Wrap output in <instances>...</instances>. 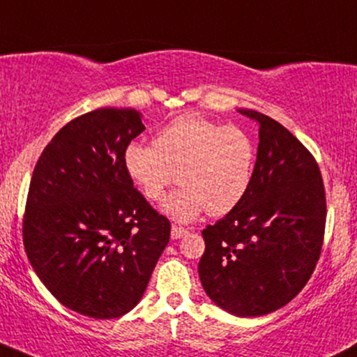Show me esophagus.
<instances>
[{
    "mask_svg": "<svg viewBox=\"0 0 357 357\" xmlns=\"http://www.w3.org/2000/svg\"><path fill=\"white\" fill-rule=\"evenodd\" d=\"M188 233V230L187 228H183V227H177V225H174L172 227V231H170V236L174 240H178V238H182L183 235H187Z\"/></svg>",
    "mask_w": 357,
    "mask_h": 357,
    "instance_id": "esophagus-1",
    "label": "esophagus"
}]
</instances>
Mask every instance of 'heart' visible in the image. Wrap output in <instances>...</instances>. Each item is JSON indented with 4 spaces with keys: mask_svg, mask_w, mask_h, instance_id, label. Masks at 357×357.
<instances>
[{
    "mask_svg": "<svg viewBox=\"0 0 357 357\" xmlns=\"http://www.w3.org/2000/svg\"><path fill=\"white\" fill-rule=\"evenodd\" d=\"M122 165L130 182L153 202L164 197L175 178L174 170H178L182 187L162 205L170 218L192 222L206 210L222 217L235 210L250 190L255 144L240 127L187 112L158 130L153 145H126Z\"/></svg>",
    "mask_w": 357,
    "mask_h": 357,
    "instance_id": "b5f03b06",
    "label": "heart"
}]
</instances>
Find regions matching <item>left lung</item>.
<instances>
[{"label":"left lung","mask_w":357,"mask_h":357,"mask_svg":"<svg viewBox=\"0 0 357 357\" xmlns=\"http://www.w3.org/2000/svg\"><path fill=\"white\" fill-rule=\"evenodd\" d=\"M258 151L241 204L202 231L199 276L215 305L240 318L280 310L305 288L323 246L326 197L319 167L280 122L252 109Z\"/></svg>","instance_id":"left-lung-1"}]
</instances>
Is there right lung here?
Segmentation results:
<instances>
[{
  "mask_svg": "<svg viewBox=\"0 0 357 357\" xmlns=\"http://www.w3.org/2000/svg\"><path fill=\"white\" fill-rule=\"evenodd\" d=\"M144 130L135 109H98L66 124L34 167L26 255L52 296L79 314L129 313L169 243L170 222L122 165L126 145Z\"/></svg>",
  "mask_w": 357,
  "mask_h": 357,
  "instance_id": "right-lung-1",
  "label": "right lung"
}]
</instances>
